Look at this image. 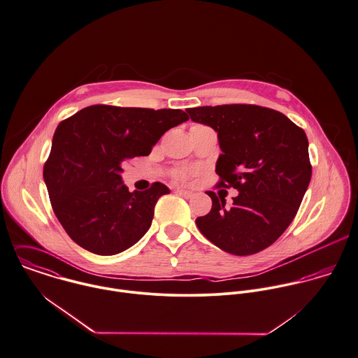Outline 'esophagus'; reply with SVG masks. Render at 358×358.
Listing matches in <instances>:
<instances>
[{
	"instance_id": "obj_1",
	"label": "esophagus",
	"mask_w": 358,
	"mask_h": 358,
	"mask_svg": "<svg viewBox=\"0 0 358 358\" xmlns=\"http://www.w3.org/2000/svg\"><path fill=\"white\" fill-rule=\"evenodd\" d=\"M176 192H177L178 195L184 196V198H192V196H194V194H192L191 191H185V189H177Z\"/></svg>"
}]
</instances>
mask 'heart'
I'll list each match as a JSON object with an SVG mask.
<instances>
[{
	"instance_id": "b5f03b06",
	"label": "heart",
	"mask_w": 358,
	"mask_h": 358,
	"mask_svg": "<svg viewBox=\"0 0 358 358\" xmlns=\"http://www.w3.org/2000/svg\"><path fill=\"white\" fill-rule=\"evenodd\" d=\"M191 171H180L178 174H177V178L178 180H181V181H185V180H188L189 177H191Z\"/></svg>"
}]
</instances>
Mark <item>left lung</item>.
<instances>
[{"label":"left lung","instance_id":"obj_1","mask_svg":"<svg viewBox=\"0 0 358 358\" xmlns=\"http://www.w3.org/2000/svg\"><path fill=\"white\" fill-rule=\"evenodd\" d=\"M191 120L210 126L221 155L217 187L235 188L231 208L213 191L212 210L196 218L199 231L221 250L248 256L273 245L299 210L311 180L308 141L278 110L234 103L187 109Z\"/></svg>","mask_w":358,"mask_h":358}]
</instances>
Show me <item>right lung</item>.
<instances>
[{
    "instance_id": "obj_1",
    "label": "right lung",
    "mask_w": 358,
    "mask_h": 358,
    "mask_svg": "<svg viewBox=\"0 0 358 358\" xmlns=\"http://www.w3.org/2000/svg\"><path fill=\"white\" fill-rule=\"evenodd\" d=\"M188 119L180 109L92 105L59 123L44 181L54 213L78 246L112 256L143 238L157 199L170 189L153 182L130 192L122 166L148 156L167 130Z\"/></svg>"
}]
</instances>
